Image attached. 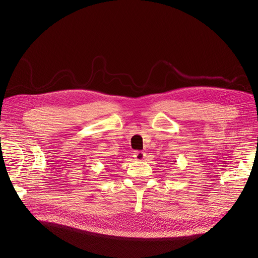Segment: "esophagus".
Listing matches in <instances>:
<instances>
[{
	"label": "esophagus",
	"instance_id": "obj_1",
	"mask_svg": "<svg viewBox=\"0 0 258 258\" xmlns=\"http://www.w3.org/2000/svg\"><path fill=\"white\" fill-rule=\"evenodd\" d=\"M134 158L136 159L137 161H143L144 158H145V153L141 152V151H138V152H135L134 154Z\"/></svg>",
	"mask_w": 258,
	"mask_h": 258
}]
</instances>
